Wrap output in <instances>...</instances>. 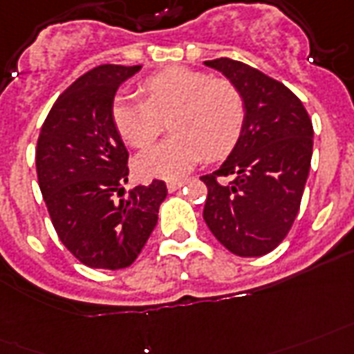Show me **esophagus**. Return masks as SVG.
I'll list each match as a JSON object with an SVG mask.
<instances>
[{
	"mask_svg": "<svg viewBox=\"0 0 354 354\" xmlns=\"http://www.w3.org/2000/svg\"><path fill=\"white\" fill-rule=\"evenodd\" d=\"M166 186H168L169 192H175L185 186V180H168V183H166Z\"/></svg>",
	"mask_w": 354,
	"mask_h": 354,
	"instance_id": "1",
	"label": "esophagus"
}]
</instances>
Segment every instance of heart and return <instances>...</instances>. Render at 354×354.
I'll return each instance as SVG.
<instances>
[{"instance_id":"1","label":"heart","mask_w":354,"mask_h":354,"mask_svg":"<svg viewBox=\"0 0 354 354\" xmlns=\"http://www.w3.org/2000/svg\"><path fill=\"white\" fill-rule=\"evenodd\" d=\"M142 100L122 95L112 105V122L125 142L146 149L168 122L162 144L142 153L134 168L142 177L177 179L201 157L218 160L236 147L245 123L242 92L229 79L171 66L138 83Z\"/></svg>"}]
</instances>
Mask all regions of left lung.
Wrapping results in <instances>:
<instances>
[{
  "label": "left lung",
  "instance_id": "obj_1",
  "mask_svg": "<svg viewBox=\"0 0 354 354\" xmlns=\"http://www.w3.org/2000/svg\"><path fill=\"white\" fill-rule=\"evenodd\" d=\"M242 92L243 133L227 160L201 180L203 218L238 257H262L286 238L310 171L314 129L301 100L284 84L238 60H207ZM231 176L229 183L218 181Z\"/></svg>",
  "mask_w": 354,
  "mask_h": 354
}]
</instances>
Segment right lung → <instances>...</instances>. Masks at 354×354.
Here are the masks:
<instances>
[{
    "instance_id": "obj_1",
    "label": "right lung",
    "mask_w": 354,
    "mask_h": 354,
    "mask_svg": "<svg viewBox=\"0 0 354 354\" xmlns=\"http://www.w3.org/2000/svg\"><path fill=\"white\" fill-rule=\"evenodd\" d=\"M142 66L103 64L66 88L37 144L38 186L60 242L88 268L122 270L136 260L168 196L164 180L125 196L129 153L112 122L123 81Z\"/></svg>"
}]
</instances>
